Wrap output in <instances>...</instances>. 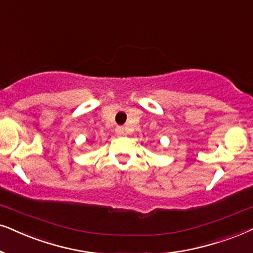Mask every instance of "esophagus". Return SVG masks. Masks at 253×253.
<instances>
[{
    "label": "esophagus",
    "instance_id": "34e87169",
    "mask_svg": "<svg viewBox=\"0 0 253 253\" xmlns=\"http://www.w3.org/2000/svg\"><path fill=\"white\" fill-rule=\"evenodd\" d=\"M115 132H116V134H119V136H123V134L126 133V129H124L123 126H117L116 129H115Z\"/></svg>",
    "mask_w": 253,
    "mask_h": 253
}]
</instances>
